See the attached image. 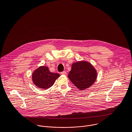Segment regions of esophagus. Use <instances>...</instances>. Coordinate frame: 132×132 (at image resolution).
Returning a JSON list of instances; mask_svg holds the SVG:
<instances>
[{
    "label": "esophagus",
    "instance_id": "1",
    "mask_svg": "<svg viewBox=\"0 0 132 132\" xmlns=\"http://www.w3.org/2000/svg\"><path fill=\"white\" fill-rule=\"evenodd\" d=\"M61 74L62 75H67V72L65 71H63L61 73Z\"/></svg>",
    "mask_w": 132,
    "mask_h": 132
}]
</instances>
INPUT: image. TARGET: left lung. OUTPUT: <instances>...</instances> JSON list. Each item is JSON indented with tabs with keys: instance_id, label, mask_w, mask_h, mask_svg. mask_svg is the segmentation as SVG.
Instances as JSON below:
<instances>
[{
	"instance_id": "8db88e82",
	"label": "left lung",
	"mask_w": 132,
	"mask_h": 132,
	"mask_svg": "<svg viewBox=\"0 0 132 132\" xmlns=\"http://www.w3.org/2000/svg\"><path fill=\"white\" fill-rule=\"evenodd\" d=\"M97 72L94 66L86 61H79L72 65L68 78L78 89L85 90L95 82Z\"/></svg>"
}]
</instances>
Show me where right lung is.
Returning a JSON list of instances; mask_svg holds the SVG:
<instances>
[{
  "label": "right lung",
  "mask_w": 132,
  "mask_h": 132,
  "mask_svg": "<svg viewBox=\"0 0 132 132\" xmlns=\"http://www.w3.org/2000/svg\"><path fill=\"white\" fill-rule=\"evenodd\" d=\"M60 76L59 74L50 72L47 67L40 66L33 72L32 80L38 88L47 89L54 84Z\"/></svg>",
  "instance_id": "add662e5"
}]
</instances>
